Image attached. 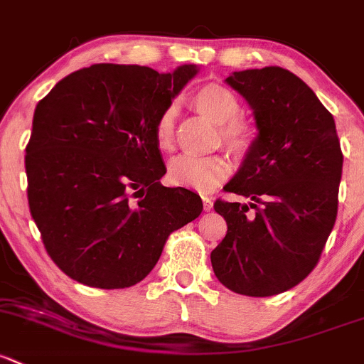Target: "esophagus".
Instances as JSON below:
<instances>
[{
	"label": "esophagus",
	"mask_w": 364,
	"mask_h": 364,
	"mask_svg": "<svg viewBox=\"0 0 364 364\" xmlns=\"http://www.w3.org/2000/svg\"><path fill=\"white\" fill-rule=\"evenodd\" d=\"M202 204H204V211H211V209H213V198L208 197V195H204V197H202Z\"/></svg>",
	"instance_id": "34e87169"
}]
</instances>
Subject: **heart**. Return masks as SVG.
<instances>
[{"label":"heart","mask_w":364,"mask_h":364,"mask_svg":"<svg viewBox=\"0 0 364 364\" xmlns=\"http://www.w3.org/2000/svg\"><path fill=\"white\" fill-rule=\"evenodd\" d=\"M195 108L204 114L213 124L221 125L220 134L230 151L237 156H244L251 151L256 141V129L244 118L237 114L240 112L239 99L235 94L218 83H209L202 87L193 97ZM155 143L160 150H169L174 136V113L166 109L156 118L153 129ZM232 174V164L225 155L192 156L179 155L171 160L167 178L172 185L185 186L197 192H209Z\"/></svg>","instance_id":"1"}]
</instances>
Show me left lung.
Returning <instances> with one entry per match:
<instances>
[{"label":"left lung","mask_w":364,"mask_h":364,"mask_svg":"<svg viewBox=\"0 0 364 364\" xmlns=\"http://www.w3.org/2000/svg\"><path fill=\"white\" fill-rule=\"evenodd\" d=\"M225 82L247 101L258 134L225 185L251 202H214L228 230L211 252L213 270L233 293L272 296L319 262L336 220L343 155L333 114L291 71H233Z\"/></svg>","instance_id":"obj_1"}]
</instances>
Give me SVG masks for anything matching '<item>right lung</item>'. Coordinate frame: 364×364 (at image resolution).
Segmentation results:
<instances>
[{
    "instance_id": "right-lung-1",
    "label": "right lung",
    "mask_w": 364,
    "mask_h": 364,
    "mask_svg": "<svg viewBox=\"0 0 364 364\" xmlns=\"http://www.w3.org/2000/svg\"><path fill=\"white\" fill-rule=\"evenodd\" d=\"M198 73L94 64L36 105L26 148L31 216L50 258L85 286L122 289L151 272L167 237L202 213L192 190L167 188L156 118Z\"/></svg>"
}]
</instances>
